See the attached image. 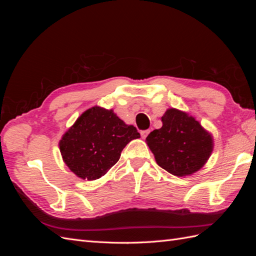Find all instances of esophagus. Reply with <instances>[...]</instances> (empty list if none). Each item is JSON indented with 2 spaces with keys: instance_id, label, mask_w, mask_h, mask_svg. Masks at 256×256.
Wrapping results in <instances>:
<instances>
[{
  "instance_id": "1",
  "label": "esophagus",
  "mask_w": 256,
  "mask_h": 256,
  "mask_svg": "<svg viewBox=\"0 0 256 256\" xmlns=\"http://www.w3.org/2000/svg\"><path fill=\"white\" fill-rule=\"evenodd\" d=\"M140 134H141V136H142L143 138H145L147 136H148V134H150V130H148V129H147V130H142Z\"/></svg>"
}]
</instances>
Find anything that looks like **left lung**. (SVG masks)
<instances>
[{
    "instance_id": "8db88e82",
    "label": "left lung",
    "mask_w": 256,
    "mask_h": 256,
    "mask_svg": "<svg viewBox=\"0 0 256 256\" xmlns=\"http://www.w3.org/2000/svg\"><path fill=\"white\" fill-rule=\"evenodd\" d=\"M162 127L147 136L159 166L175 176H188L202 168L214 148L212 136L188 113L168 109Z\"/></svg>"
}]
</instances>
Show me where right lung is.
Wrapping results in <instances>:
<instances>
[{
  "mask_svg": "<svg viewBox=\"0 0 256 256\" xmlns=\"http://www.w3.org/2000/svg\"><path fill=\"white\" fill-rule=\"evenodd\" d=\"M140 138L113 110L92 106L83 112L60 141L62 157L82 180H98L120 160L125 146Z\"/></svg>",
  "mask_w": 256,
  "mask_h": 256,
  "instance_id": "1",
  "label": "right lung"
}]
</instances>
